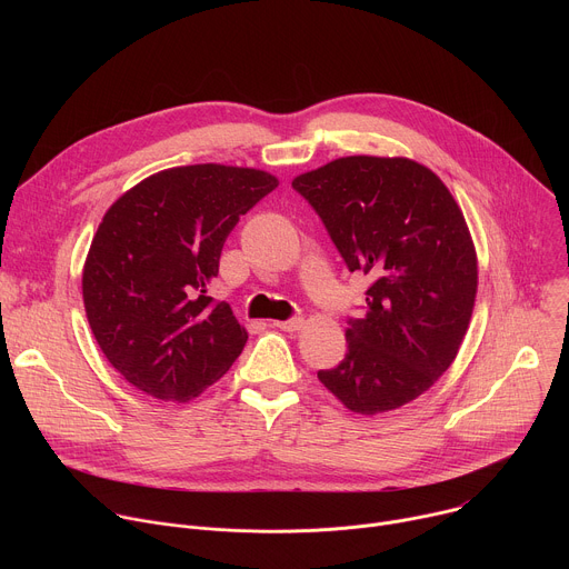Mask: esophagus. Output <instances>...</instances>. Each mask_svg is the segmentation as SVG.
I'll return each instance as SVG.
<instances>
[{"label":"esophagus","mask_w":569,"mask_h":569,"mask_svg":"<svg viewBox=\"0 0 569 569\" xmlns=\"http://www.w3.org/2000/svg\"><path fill=\"white\" fill-rule=\"evenodd\" d=\"M274 327L281 329V331H299L303 327V319L301 317H290V319H283V321H274Z\"/></svg>","instance_id":"1"}]
</instances>
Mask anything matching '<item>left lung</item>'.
Returning a JSON list of instances; mask_svg holds the SVG:
<instances>
[{
    "instance_id": "left-lung-1",
    "label": "left lung",
    "mask_w": 569,
    "mask_h": 569,
    "mask_svg": "<svg viewBox=\"0 0 569 569\" xmlns=\"http://www.w3.org/2000/svg\"><path fill=\"white\" fill-rule=\"evenodd\" d=\"M349 272L371 279L349 317L347 356L317 378L349 410L378 415L428 391L452 365L477 292L472 240L455 198L402 157L353 154L292 180Z\"/></svg>"
}]
</instances>
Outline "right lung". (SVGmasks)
Segmentation results:
<instances>
[{"instance_id": "1", "label": "right lung", "mask_w": 569, "mask_h": 569, "mask_svg": "<svg viewBox=\"0 0 569 569\" xmlns=\"http://www.w3.org/2000/svg\"><path fill=\"white\" fill-rule=\"evenodd\" d=\"M277 184L254 169L180 167L108 209L86 261L83 299L101 351L130 385L182 402L240 356L248 333L207 288L240 216Z\"/></svg>"}]
</instances>
